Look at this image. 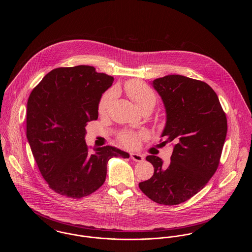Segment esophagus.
Wrapping results in <instances>:
<instances>
[{
  "label": "esophagus",
  "instance_id": "1",
  "mask_svg": "<svg viewBox=\"0 0 252 252\" xmlns=\"http://www.w3.org/2000/svg\"><path fill=\"white\" fill-rule=\"evenodd\" d=\"M130 158H131V159H133L134 161H139V162H141V161L144 160V157H143V155L138 154V153H130Z\"/></svg>",
  "mask_w": 252,
  "mask_h": 252
}]
</instances>
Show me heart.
I'll list each match as a JSON object with an SVG mask.
<instances>
[{
  "label": "heart",
  "instance_id": "b5f03b06",
  "mask_svg": "<svg viewBox=\"0 0 252 252\" xmlns=\"http://www.w3.org/2000/svg\"><path fill=\"white\" fill-rule=\"evenodd\" d=\"M124 90L127 96L135 103V105L143 112L152 110L157 103V95L151 87L140 80H130L124 86ZM116 97L115 91H108L101 97L98 104V112L105 115L109 109L110 105ZM143 134H133L125 132L119 136V141L126 147H135L139 140L143 138Z\"/></svg>",
  "mask_w": 252,
  "mask_h": 252
}]
</instances>
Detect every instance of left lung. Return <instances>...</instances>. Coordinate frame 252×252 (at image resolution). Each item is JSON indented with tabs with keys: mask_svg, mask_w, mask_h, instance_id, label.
<instances>
[{
	"mask_svg": "<svg viewBox=\"0 0 252 252\" xmlns=\"http://www.w3.org/2000/svg\"><path fill=\"white\" fill-rule=\"evenodd\" d=\"M164 103L167 121L161 137L175 144L168 166L146 157L154 175L139 183L154 202L178 205L203 189L220 162L228 124L216 92L203 81L171 74L153 81Z\"/></svg>",
	"mask_w": 252,
	"mask_h": 252,
	"instance_id": "8db88e82",
	"label": "left lung"
}]
</instances>
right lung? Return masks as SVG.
<instances>
[{
	"label": "right lung",
	"instance_id": "1",
	"mask_svg": "<svg viewBox=\"0 0 252 252\" xmlns=\"http://www.w3.org/2000/svg\"><path fill=\"white\" fill-rule=\"evenodd\" d=\"M113 77L93 66L60 67L48 72L27 102L26 136L49 187L61 195L81 198L105 182L109 158H129L113 146L85 142L86 126L98 118V104Z\"/></svg>",
	"mask_w": 252,
	"mask_h": 252
}]
</instances>
